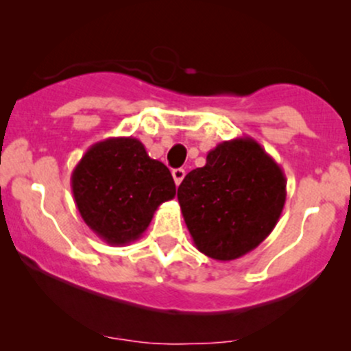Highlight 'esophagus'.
Listing matches in <instances>:
<instances>
[{
    "mask_svg": "<svg viewBox=\"0 0 351 351\" xmlns=\"http://www.w3.org/2000/svg\"><path fill=\"white\" fill-rule=\"evenodd\" d=\"M171 175H173V180H175L176 186H178V184H180L181 181H183V178H184V170H183V168H176V170L171 171Z\"/></svg>",
    "mask_w": 351,
    "mask_h": 351,
    "instance_id": "34e87169",
    "label": "esophagus"
}]
</instances>
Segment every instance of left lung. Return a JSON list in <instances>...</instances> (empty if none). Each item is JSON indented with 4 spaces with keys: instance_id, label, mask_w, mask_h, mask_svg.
Returning a JSON list of instances; mask_svg holds the SVG:
<instances>
[{
    "instance_id": "8db88e82",
    "label": "left lung",
    "mask_w": 351,
    "mask_h": 351,
    "mask_svg": "<svg viewBox=\"0 0 351 351\" xmlns=\"http://www.w3.org/2000/svg\"><path fill=\"white\" fill-rule=\"evenodd\" d=\"M285 186L282 168L251 136L217 145L206 165L189 171L178 188L196 249L223 263L251 252L276 228Z\"/></svg>"
}]
</instances>
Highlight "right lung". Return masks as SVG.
<instances>
[{"mask_svg": "<svg viewBox=\"0 0 351 351\" xmlns=\"http://www.w3.org/2000/svg\"><path fill=\"white\" fill-rule=\"evenodd\" d=\"M71 188L84 223L110 245L140 239L160 204L176 195L170 170L134 136L92 145L72 171Z\"/></svg>", "mask_w": 351, "mask_h": 351, "instance_id": "obj_1", "label": "right lung"}]
</instances>
